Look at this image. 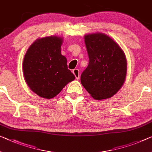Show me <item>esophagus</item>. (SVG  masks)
Segmentation results:
<instances>
[{"instance_id":"esophagus-1","label":"esophagus","mask_w":152,"mask_h":152,"mask_svg":"<svg viewBox=\"0 0 152 152\" xmlns=\"http://www.w3.org/2000/svg\"><path fill=\"white\" fill-rule=\"evenodd\" d=\"M73 73L74 74V75L75 76V77L77 79H79V71L77 69H75L73 71Z\"/></svg>"}]
</instances>
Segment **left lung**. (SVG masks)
<instances>
[{"label": "left lung", "instance_id": "8db88e82", "mask_svg": "<svg viewBox=\"0 0 152 152\" xmlns=\"http://www.w3.org/2000/svg\"><path fill=\"white\" fill-rule=\"evenodd\" d=\"M89 64L81 75V83L95 100L109 99L125 81L127 61L116 42L102 32L84 36Z\"/></svg>", "mask_w": 152, "mask_h": 152}]
</instances>
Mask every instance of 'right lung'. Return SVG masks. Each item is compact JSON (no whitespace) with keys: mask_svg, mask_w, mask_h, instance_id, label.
I'll return each mask as SVG.
<instances>
[{"mask_svg":"<svg viewBox=\"0 0 152 152\" xmlns=\"http://www.w3.org/2000/svg\"><path fill=\"white\" fill-rule=\"evenodd\" d=\"M63 37H45L30 46L23 61V73L30 89L40 97L50 99L75 79L61 53Z\"/></svg>","mask_w":152,"mask_h":152,"instance_id":"1","label":"right lung"}]
</instances>
